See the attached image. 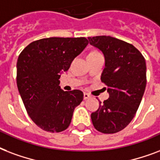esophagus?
I'll list each match as a JSON object with an SVG mask.
<instances>
[{
	"label": "esophagus",
	"instance_id": "obj_1",
	"mask_svg": "<svg viewBox=\"0 0 160 160\" xmlns=\"http://www.w3.org/2000/svg\"><path fill=\"white\" fill-rule=\"evenodd\" d=\"M90 97H91V96H90L88 93H87V92H84V94H83V98H84V99H85V100L88 99V98H89Z\"/></svg>",
	"mask_w": 160,
	"mask_h": 160
}]
</instances>
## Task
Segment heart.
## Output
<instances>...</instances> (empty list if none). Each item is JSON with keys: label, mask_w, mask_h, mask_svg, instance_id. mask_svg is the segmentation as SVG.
Returning <instances> with one entry per match:
<instances>
[{"label": "heart", "mask_w": 160, "mask_h": 160, "mask_svg": "<svg viewBox=\"0 0 160 160\" xmlns=\"http://www.w3.org/2000/svg\"><path fill=\"white\" fill-rule=\"evenodd\" d=\"M97 53H99V52H95V51H94V52H91L89 53L88 55H91V54H97Z\"/></svg>", "instance_id": "1"}]
</instances>
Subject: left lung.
I'll list each match as a JSON object with an SVG mask.
<instances>
[{"instance_id":"left-lung-1","label":"left lung","mask_w":160,"mask_h":160,"mask_svg":"<svg viewBox=\"0 0 160 160\" xmlns=\"http://www.w3.org/2000/svg\"><path fill=\"white\" fill-rule=\"evenodd\" d=\"M88 40L104 55L101 81L109 94L92 112V122L101 133H115L132 121L139 107L146 87L145 59L132 44L118 38L98 36Z\"/></svg>"}]
</instances>
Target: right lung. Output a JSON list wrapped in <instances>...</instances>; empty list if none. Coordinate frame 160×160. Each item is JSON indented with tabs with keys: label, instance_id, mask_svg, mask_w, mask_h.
I'll return each instance as SVG.
<instances>
[{
	"label": "right lung",
	"instance_id": "right-lung-1",
	"mask_svg": "<svg viewBox=\"0 0 160 160\" xmlns=\"http://www.w3.org/2000/svg\"><path fill=\"white\" fill-rule=\"evenodd\" d=\"M88 44L85 38H43L30 43L18 57V91L30 118L43 130L67 129L83 99L80 90L63 91L59 78Z\"/></svg>",
	"mask_w": 160,
	"mask_h": 160
}]
</instances>
